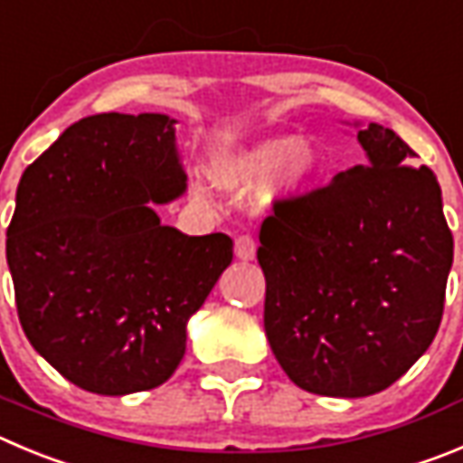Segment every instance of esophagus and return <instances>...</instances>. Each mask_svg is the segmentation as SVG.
<instances>
[{
	"label": "esophagus",
	"instance_id": "obj_1",
	"mask_svg": "<svg viewBox=\"0 0 463 463\" xmlns=\"http://www.w3.org/2000/svg\"><path fill=\"white\" fill-rule=\"evenodd\" d=\"M235 256L240 260H253L256 258V241L251 235H240L235 240Z\"/></svg>",
	"mask_w": 463,
	"mask_h": 463
}]
</instances>
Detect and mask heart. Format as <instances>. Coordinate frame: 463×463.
Here are the masks:
<instances>
[{
	"label": "heart",
	"mask_w": 463,
	"mask_h": 463,
	"mask_svg": "<svg viewBox=\"0 0 463 463\" xmlns=\"http://www.w3.org/2000/svg\"><path fill=\"white\" fill-rule=\"evenodd\" d=\"M317 148L308 139L265 137L235 150L222 162L217 180L235 192H249L260 184L258 194L265 205L299 192L319 171Z\"/></svg>",
	"instance_id": "heart-1"
}]
</instances>
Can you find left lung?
Masks as SVG:
<instances>
[{
	"label": "left lung",
	"mask_w": 463,
	"mask_h": 463,
	"mask_svg": "<svg viewBox=\"0 0 463 463\" xmlns=\"http://www.w3.org/2000/svg\"><path fill=\"white\" fill-rule=\"evenodd\" d=\"M368 159L288 198L260 226L265 331L304 391L365 397L395 383L439 331L452 267L440 187L383 125L358 129Z\"/></svg>",
	"instance_id": "obj_1"
}]
</instances>
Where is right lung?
Returning a JSON list of instances; mask_svg holds the SVG:
<instances>
[{"mask_svg":"<svg viewBox=\"0 0 463 463\" xmlns=\"http://www.w3.org/2000/svg\"><path fill=\"white\" fill-rule=\"evenodd\" d=\"M173 123L81 118L17 184L6 231L17 317L52 368L98 395L166 382L184 356L187 319L232 260L231 237L183 235L150 205L187 187Z\"/></svg>","mask_w":463,"mask_h":463,"instance_id":"1","label":"right lung"}]
</instances>
